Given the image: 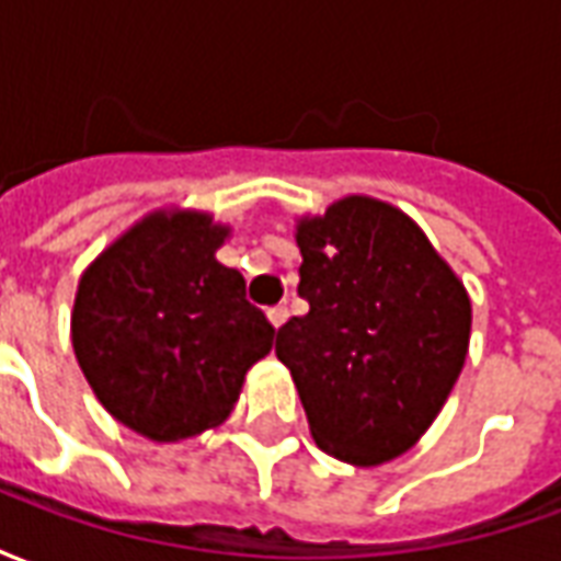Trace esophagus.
<instances>
[{"label": "esophagus", "instance_id": "esophagus-1", "mask_svg": "<svg viewBox=\"0 0 561 561\" xmlns=\"http://www.w3.org/2000/svg\"><path fill=\"white\" fill-rule=\"evenodd\" d=\"M267 318H270V324L279 330L282 324L288 321V309H285V306H273V309H267Z\"/></svg>", "mask_w": 561, "mask_h": 561}]
</instances>
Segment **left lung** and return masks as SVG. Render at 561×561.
Masks as SVG:
<instances>
[{
  "label": "left lung",
  "mask_w": 561,
  "mask_h": 561,
  "mask_svg": "<svg viewBox=\"0 0 561 561\" xmlns=\"http://www.w3.org/2000/svg\"><path fill=\"white\" fill-rule=\"evenodd\" d=\"M297 294L309 312L276 333L309 433L330 457L381 466L433 426L471 336L466 285L421 225L369 195L300 216Z\"/></svg>",
  "instance_id": "1"
}]
</instances>
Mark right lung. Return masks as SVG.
Here are the masks:
<instances>
[{"label": "right lung", "instance_id": "1", "mask_svg": "<svg viewBox=\"0 0 561 561\" xmlns=\"http://www.w3.org/2000/svg\"><path fill=\"white\" fill-rule=\"evenodd\" d=\"M231 225L159 207L80 273L71 345L107 414L171 445L216 430L276 328L245 300L240 270L216 252Z\"/></svg>", "mask_w": 561, "mask_h": 561}]
</instances>
